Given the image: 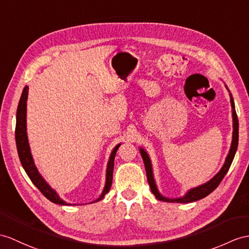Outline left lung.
I'll return each instance as SVG.
<instances>
[{
  "instance_id": "1",
  "label": "left lung",
  "mask_w": 249,
  "mask_h": 249,
  "mask_svg": "<svg viewBox=\"0 0 249 249\" xmlns=\"http://www.w3.org/2000/svg\"><path fill=\"white\" fill-rule=\"evenodd\" d=\"M225 88L229 92L230 96V104H231V112H232V141H231V145H230L229 152L225 159V162L220 169V171L217 172L213 178L209 179L206 183L199 185L197 187L191 188V189L188 190L183 196L179 197H167L165 196H162L160 192L159 188H157L156 181L154 178V173H153V168H152V161H151V159L149 154L147 153L143 148H139V152H141V155L142 157V160L144 163V168H145V173H147V178H148V183L150 186V189L152 191L155 197L160 201L162 202H168V203H181V204H186V203H192V202H196L198 199H202L204 197L207 196L208 195L216 189V187L220 185L222 179L225 177L226 173L228 172L230 166H231V162L234 159V155L236 152V149H238V143H239V120L238 116H236L235 113V107H234V101L232 98V95L230 93V90L228 89L227 86L225 84Z\"/></svg>"
}]
</instances>
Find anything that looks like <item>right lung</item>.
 I'll return each instance as SVG.
<instances>
[{
    "mask_svg": "<svg viewBox=\"0 0 249 249\" xmlns=\"http://www.w3.org/2000/svg\"><path fill=\"white\" fill-rule=\"evenodd\" d=\"M27 98H28V87L26 86L24 88L21 98L19 101V106H18L17 110V124H16V143H17V150L18 154H19V159L22 163V166L25 170L26 174L30 180L33 181L34 185L38 188V189L43 193V196L50 199L51 202L59 205H64V206H70V205H76V204H71L65 202L63 198L59 196L57 191L51 187V185L47 183L44 179V178L40 174L38 168L35 165V160L33 159L32 151H30L29 142H28V136H27V124H26V115H27ZM121 143H118L115 145V148L112 150L110 159L107 161V171H106V184L105 188L102 190L100 196L95 199V201L90 202L96 203L101 201L102 198L105 197L107 193L110 191L112 181H113V170H114V159L118 148L120 147Z\"/></svg>",
    "mask_w": 249,
    "mask_h": 249,
    "instance_id": "add662e5",
    "label": "right lung"
}]
</instances>
